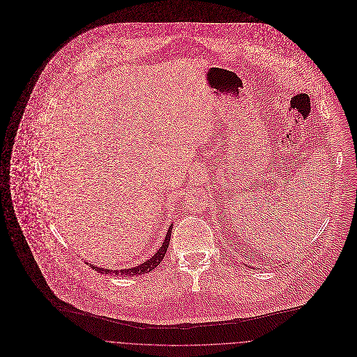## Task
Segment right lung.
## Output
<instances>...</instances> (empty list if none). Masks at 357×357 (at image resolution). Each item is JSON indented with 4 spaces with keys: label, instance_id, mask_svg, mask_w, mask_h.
<instances>
[{
    "label": "right lung",
    "instance_id": "obj_1",
    "mask_svg": "<svg viewBox=\"0 0 357 357\" xmlns=\"http://www.w3.org/2000/svg\"><path fill=\"white\" fill-rule=\"evenodd\" d=\"M172 225L169 227L167 229V234H166V238L162 243V246L159 248V250H156V253L147 259L146 262L137 265V266H133V268H129V269H104V268H99V266H95V265H91V268H93L96 272L99 273H114V275H121V276H137V275H143V273H149L151 272L153 269H155L160 261L163 259V257L166 255V250L169 248V242H170V235H172Z\"/></svg>",
    "mask_w": 357,
    "mask_h": 357
}]
</instances>
